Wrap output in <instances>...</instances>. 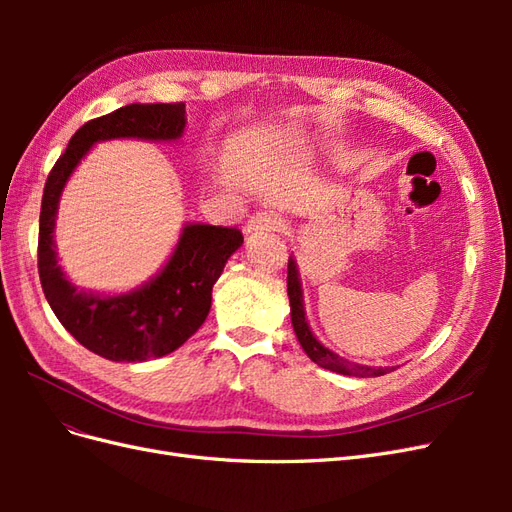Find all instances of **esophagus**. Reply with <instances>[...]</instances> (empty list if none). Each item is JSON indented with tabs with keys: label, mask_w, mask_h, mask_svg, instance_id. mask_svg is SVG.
<instances>
[{
	"label": "esophagus",
	"mask_w": 512,
	"mask_h": 512,
	"mask_svg": "<svg viewBox=\"0 0 512 512\" xmlns=\"http://www.w3.org/2000/svg\"><path fill=\"white\" fill-rule=\"evenodd\" d=\"M284 228V220L277 218L275 213H256L254 218H250L245 226L247 235H256V232H275Z\"/></svg>",
	"instance_id": "obj_1"
}]
</instances>
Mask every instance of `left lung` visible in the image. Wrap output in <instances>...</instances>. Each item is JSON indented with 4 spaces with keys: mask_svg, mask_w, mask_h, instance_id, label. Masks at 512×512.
<instances>
[{
    "mask_svg": "<svg viewBox=\"0 0 512 512\" xmlns=\"http://www.w3.org/2000/svg\"><path fill=\"white\" fill-rule=\"evenodd\" d=\"M288 299H290V320H292V329L297 333V339L305 354L312 359L316 365L331 369L335 374H344V376H356V378H376L384 376L393 371V367H371V365H361V363H352L344 356H339L337 352L329 350L327 346H322L318 342V337L309 329V322L305 318V303H303V288H301V275L297 269V260L292 256L288 258Z\"/></svg>",
    "mask_w": 512,
    "mask_h": 512,
    "instance_id": "obj_1",
    "label": "left lung"
}]
</instances>
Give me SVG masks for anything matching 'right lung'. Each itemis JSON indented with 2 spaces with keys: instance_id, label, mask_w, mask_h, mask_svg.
<instances>
[{
  "instance_id": "1",
  "label": "right lung",
  "mask_w": 512,
  "mask_h": 512,
  "mask_svg": "<svg viewBox=\"0 0 512 512\" xmlns=\"http://www.w3.org/2000/svg\"><path fill=\"white\" fill-rule=\"evenodd\" d=\"M185 104H128L91 119L74 132L49 173L42 194L38 273L57 320L87 350L117 363L160 359L200 329L211 309V290L243 235L237 228L185 224L166 265L138 288L121 294L85 292L59 267L55 220L68 179L89 149L113 138L177 141L185 130Z\"/></svg>"
}]
</instances>
